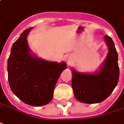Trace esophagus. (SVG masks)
I'll use <instances>...</instances> for the list:
<instances>
[{"label": "esophagus", "mask_w": 124, "mask_h": 124, "mask_svg": "<svg viewBox=\"0 0 124 124\" xmlns=\"http://www.w3.org/2000/svg\"><path fill=\"white\" fill-rule=\"evenodd\" d=\"M71 59H71L70 57H69V58H68V61H70V60H71Z\"/></svg>", "instance_id": "34e87169"}]
</instances>
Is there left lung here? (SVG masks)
I'll list each match as a JSON object with an SVG mask.
<instances>
[{"label": "left lung", "mask_w": 124, "mask_h": 124, "mask_svg": "<svg viewBox=\"0 0 124 124\" xmlns=\"http://www.w3.org/2000/svg\"><path fill=\"white\" fill-rule=\"evenodd\" d=\"M104 39L108 46V53L100 72L89 74L72 70L74 94L81 102L95 104L102 102L111 94L118 83L117 52L112 39L108 35H105Z\"/></svg>", "instance_id": "1"}]
</instances>
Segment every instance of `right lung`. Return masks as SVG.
<instances>
[{
    "label": "right lung",
    "instance_id": "right-lung-1",
    "mask_svg": "<svg viewBox=\"0 0 124 124\" xmlns=\"http://www.w3.org/2000/svg\"><path fill=\"white\" fill-rule=\"evenodd\" d=\"M31 29L25 30L12 46L7 62L8 80L12 92L23 102L41 107L52 100L57 80L67 65L31 55L26 39Z\"/></svg>",
    "mask_w": 124,
    "mask_h": 124
}]
</instances>
